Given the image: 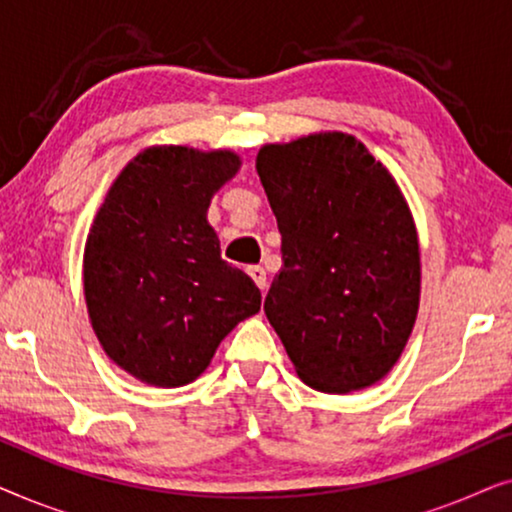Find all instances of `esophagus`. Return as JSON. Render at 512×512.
I'll return each instance as SVG.
<instances>
[{
	"instance_id": "esophagus-1",
	"label": "esophagus",
	"mask_w": 512,
	"mask_h": 512,
	"mask_svg": "<svg viewBox=\"0 0 512 512\" xmlns=\"http://www.w3.org/2000/svg\"><path fill=\"white\" fill-rule=\"evenodd\" d=\"M249 275L256 282L258 289H261V291L268 289V275H265V268H261V265H251Z\"/></svg>"
}]
</instances>
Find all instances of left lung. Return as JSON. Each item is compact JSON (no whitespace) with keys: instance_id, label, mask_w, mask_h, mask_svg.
Returning <instances> with one entry per match:
<instances>
[{"instance_id":"obj_1","label":"left lung","mask_w":512,"mask_h":512,"mask_svg":"<svg viewBox=\"0 0 512 512\" xmlns=\"http://www.w3.org/2000/svg\"><path fill=\"white\" fill-rule=\"evenodd\" d=\"M256 170L282 233L268 321L307 387H370L403 354L419 310L417 228L401 188L345 132L265 144Z\"/></svg>"}]
</instances>
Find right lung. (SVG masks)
<instances>
[{"label": "right lung", "mask_w": 512, "mask_h": 512, "mask_svg": "<svg viewBox=\"0 0 512 512\" xmlns=\"http://www.w3.org/2000/svg\"><path fill=\"white\" fill-rule=\"evenodd\" d=\"M233 151L149 146L111 184L83 251V291L100 345L151 387H184L261 310L249 275L221 258L207 223L240 170Z\"/></svg>", "instance_id": "add662e5"}]
</instances>
